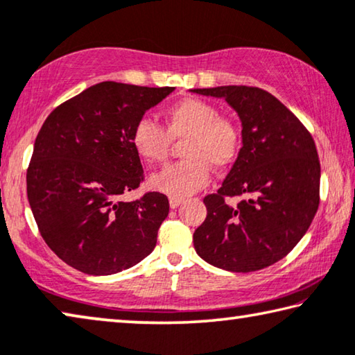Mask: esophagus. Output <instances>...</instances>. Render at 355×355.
Segmentation results:
<instances>
[{
	"instance_id": "1",
	"label": "esophagus",
	"mask_w": 355,
	"mask_h": 355,
	"mask_svg": "<svg viewBox=\"0 0 355 355\" xmlns=\"http://www.w3.org/2000/svg\"><path fill=\"white\" fill-rule=\"evenodd\" d=\"M182 204H183L182 198H168V205H171V208H177Z\"/></svg>"
}]
</instances>
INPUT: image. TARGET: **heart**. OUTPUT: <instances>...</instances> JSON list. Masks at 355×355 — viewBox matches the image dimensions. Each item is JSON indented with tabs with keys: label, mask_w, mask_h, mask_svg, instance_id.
I'll use <instances>...</instances> for the list:
<instances>
[{
	"label": "heart",
	"mask_w": 355,
	"mask_h": 355,
	"mask_svg": "<svg viewBox=\"0 0 355 355\" xmlns=\"http://www.w3.org/2000/svg\"><path fill=\"white\" fill-rule=\"evenodd\" d=\"M164 128L142 118L131 131V145L140 159L148 164L164 161L172 140H182L187 159L173 162L155 173L150 183L172 198H187L207 187L211 166L227 168L237 161L241 150V129L229 116L219 115L216 105L188 98L168 107L162 114Z\"/></svg>",
	"instance_id": "1"
}]
</instances>
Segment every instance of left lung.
<instances>
[{
  "instance_id": "obj_1",
  "label": "left lung",
  "mask_w": 355,
  "mask_h": 355,
  "mask_svg": "<svg viewBox=\"0 0 355 355\" xmlns=\"http://www.w3.org/2000/svg\"><path fill=\"white\" fill-rule=\"evenodd\" d=\"M224 98L241 120L243 147L218 193L204 198L207 218L193 235L196 252L229 272L262 270L288 256L319 207L320 164L303 123L257 87L198 88ZM243 195L237 207L226 197Z\"/></svg>"
}]
</instances>
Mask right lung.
<instances>
[{"label": "right lung", "mask_w": 355, "mask_h": 355, "mask_svg": "<svg viewBox=\"0 0 355 355\" xmlns=\"http://www.w3.org/2000/svg\"><path fill=\"white\" fill-rule=\"evenodd\" d=\"M172 87L101 82L60 104L39 131L26 171L33 216L61 261L88 275L136 266L168 215L161 193L123 202L144 182L131 131Z\"/></svg>", "instance_id": "add662e5"}]
</instances>
